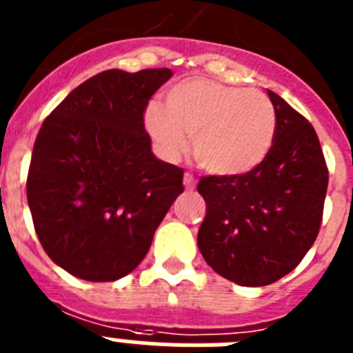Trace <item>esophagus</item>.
<instances>
[{"instance_id": "1", "label": "esophagus", "mask_w": 353, "mask_h": 353, "mask_svg": "<svg viewBox=\"0 0 353 353\" xmlns=\"http://www.w3.org/2000/svg\"><path fill=\"white\" fill-rule=\"evenodd\" d=\"M183 185H185V189H189V191H192L196 187V179L191 173L183 174Z\"/></svg>"}]
</instances>
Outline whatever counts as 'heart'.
Returning a JSON list of instances; mask_svg holds the SVG:
<instances>
[{"label":"heart","mask_w":353,"mask_h":353,"mask_svg":"<svg viewBox=\"0 0 353 353\" xmlns=\"http://www.w3.org/2000/svg\"><path fill=\"white\" fill-rule=\"evenodd\" d=\"M145 125L168 157L183 154L187 136H194L199 166L219 176H239L270 154L277 118L265 93L192 77L170 88L164 108H146Z\"/></svg>","instance_id":"1"}]
</instances>
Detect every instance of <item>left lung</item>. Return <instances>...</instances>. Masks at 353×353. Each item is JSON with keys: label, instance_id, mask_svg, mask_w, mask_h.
<instances>
[{"label": "left lung", "instance_id": "left-lung-1", "mask_svg": "<svg viewBox=\"0 0 353 353\" xmlns=\"http://www.w3.org/2000/svg\"><path fill=\"white\" fill-rule=\"evenodd\" d=\"M276 139L256 170L203 176L207 215L198 248L219 276L242 286L281 279L310 251L323 215L329 170L313 125L277 93Z\"/></svg>", "mask_w": 353, "mask_h": 353}]
</instances>
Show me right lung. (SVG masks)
Returning <instances> with one entry per match:
<instances>
[{
  "instance_id": "obj_1",
  "label": "right lung",
  "mask_w": 353,
  "mask_h": 353,
  "mask_svg": "<svg viewBox=\"0 0 353 353\" xmlns=\"http://www.w3.org/2000/svg\"><path fill=\"white\" fill-rule=\"evenodd\" d=\"M173 72L104 70L72 90L35 139L26 194L43 251L84 281H117L146 256L183 170L152 154L145 109Z\"/></svg>"
}]
</instances>
